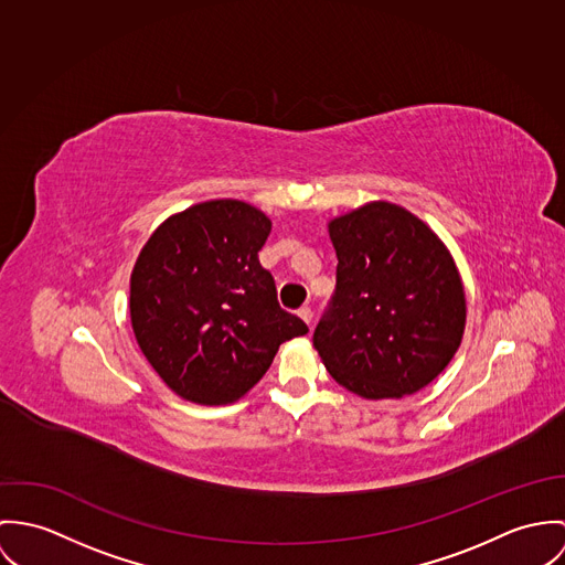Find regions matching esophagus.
<instances>
[{"mask_svg": "<svg viewBox=\"0 0 565 565\" xmlns=\"http://www.w3.org/2000/svg\"><path fill=\"white\" fill-rule=\"evenodd\" d=\"M299 316H301V318H303V320L310 324V329H312V308H310V306H303V308H299Z\"/></svg>", "mask_w": 565, "mask_h": 565, "instance_id": "1", "label": "esophagus"}]
</instances>
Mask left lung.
<instances>
[{"mask_svg": "<svg viewBox=\"0 0 565 565\" xmlns=\"http://www.w3.org/2000/svg\"><path fill=\"white\" fill-rule=\"evenodd\" d=\"M335 295L313 331L324 369L379 401L429 385L466 329L459 268L438 234L403 205L371 201L327 223Z\"/></svg>", "mask_w": 565, "mask_h": 565, "instance_id": "left-lung-1", "label": "left lung"}]
</instances>
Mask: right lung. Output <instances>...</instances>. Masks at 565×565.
I'll return each mask as SVG.
<instances>
[{
  "label": "right lung",
  "mask_w": 565,
  "mask_h": 565,
  "mask_svg": "<svg viewBox=\"0 0 565 565\" xmlns=\"http://www.w3.org/2000/svg\"><path fill=\"white\" fill-rule=\"evenodd\" d=\"M270 218L241 199H212L171 214L138 253L129 277L136 342L182 398L227 405L308 324L279 308L257 252Z\"/></svg>",
  "instance_id": "1"
}]
</instances>
